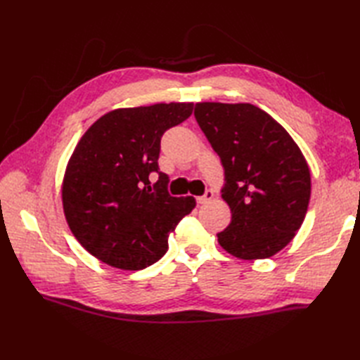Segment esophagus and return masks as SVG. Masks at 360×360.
I'll return each instance as SVG.
<instances>
[{"label": "esophagus", "mask_w": 360, "mask_h": 360, "mask_svg": "<svg viewBox=\"0 0 360 360\" xmlns=\"http://www.w3.org/2000/svg\"><path fill=\"white\" fill-rule=\"evenodd\" d=\"M212 200H213V192H212V190H207V192H205L202 196L196 198L198 204H207V202H210Z\"/></svg>", "instance_id": "obj_1"}]
</instances>
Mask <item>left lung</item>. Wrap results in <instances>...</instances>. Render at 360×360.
Listing matches in <instances>:
<instances>
[{
  "label": "left lung",
  "instance_id": "left-lung-1",
  "mask_svg": "<svg viewBox=\"0 0 360 360\" xmlns=\"http://www.w3.org/2000/svg\"><path fill=\"white\" fill-rule=\"evenodd\" d=\"M195 117L224 167L231 224L218 235L229 254L262 259L292 241L307 215L311 173L292 137L250 103L200 102Z\"/></svg>",
  "mask_w": 360,
  "mask_h": 360
}]
</instances>
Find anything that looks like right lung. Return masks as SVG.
Segmentation results:
<instances>
[{"label":"right lung","mask_w":360,"mask_h":360,"mask_svg":"<svg viewBox=\"0 0 360 360\" xmlns=\"http://www.w3.org/2000/svg\"><path fill=\"white\" fill-rule=\"evenodd\" d=\"M193 111V103H156L103 114L68 160L62 201L75 238L102 263L139 271L168 249L179 221L195 209L193 196L168 195L159 172L160 137ZM160 173L150 187L148 176Z\"/></svg>","instance_id":"add662e5"}]
</instances>
